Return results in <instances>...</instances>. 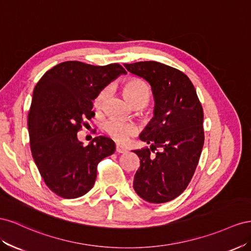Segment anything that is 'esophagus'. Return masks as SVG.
<instances>
[{"mask_svg":"<svg viewBox=\"0 0 251 251\" xmlns=\"http://www.w3.org/2000/svg\"><path fill=\"white\" fill-rule=\"evenodd\" d=\"M126 151H127V150L123 146H121V145H117L116 146V152H118V153H125Z\"/></svg>","mask_w":251,"mask_h":251,"instance_id":"obj_1","label":"esophagus"}]
</instances>
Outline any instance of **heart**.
Wrapping results in <instances>:
<instances>
[{"label":"heart","mask_w":251,"mask_h":251,"mask_svg":"<svg viewBox=\"0 0 251 251\" xmlns=\"http://www.w3.org/2000/svg\"><path fill=\"white\" fill-rule=\"evenodd\" d=\"M121 88L127 101L137 108L145 107L152 97L151 88L149 87V85L139 77L128 78L121 84ZM108 94L109 89L107 87L98 92L94 100V106L97 110L103 108ZM102 128L107 135L119 143H125L137 132V128L132 123L116 118L105 121L102 124Z\"/></svg>","instance_id":"1"}]
</instances>
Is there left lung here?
<instances>
[{
  "label": "left lung",
  "instance_id": "8db88e82",
  "mask_svg": "<svg viewBox=\"0 0 251 251\" xmlns=\"http://www.w3.org/2000/svg\"><path fill=\"white\" fill-rule=\"evenodd\" d=\"M124 66L150 84L155 102L154 117L140 135L151 147L133 151L140 157L133 188L149 203H166L195 175L205 139L202 105L189 77L176 68L154 61Z\"/></svg>",
  "mask_w": 251,
  "mask_h": 251
}]
</instances>
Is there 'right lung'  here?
Segmentation results:
<instances>
[{
  "mask_svg": "<svg viewBox=\"0 0 251 251\" xmlns=\"http://www.w3.org/2000/svg\"><path fill=\"white\" fill-rule=\"evenodd\" d=\"M127 74L120 64L94 66L77 61L55 65L33 89L28 112L32 157L47 187L64 199L84 196L94 186L98 164L116 145L97 137L88 146L77 140L86 120L95 116L92 101L118 75Z\"/></svg>",
  "mask_w": 251,
  "mask_h": 251,
  "instance_id": "add662e5",
  "label": "right lung"
}]
</instances>
